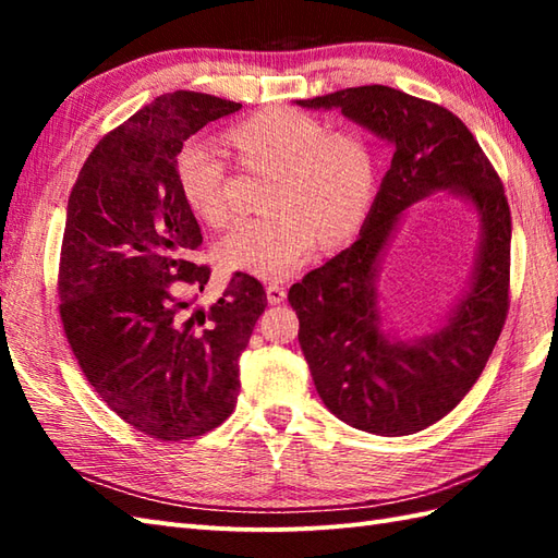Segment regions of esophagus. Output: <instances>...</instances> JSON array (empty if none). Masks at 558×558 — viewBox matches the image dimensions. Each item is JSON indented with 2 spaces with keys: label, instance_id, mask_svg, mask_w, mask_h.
Segmentation results:
<instances>
[{
  "label": "esophagus",
  "instance_id": "34e87169",
  "mask_svg": "<svg viewBox=\"0 0 558 558\" xmlns=\"http://www.w3.org/2000/svg\"><path fill=\"white\" fill-rule=\"evenodd\" d=\"M286 288H280V286H268L266 288V298H268V302L270 304H280V302H286Z\"/></svg>",
  "mask_w": 558,
  "mask_h": 558
}]
</instances>
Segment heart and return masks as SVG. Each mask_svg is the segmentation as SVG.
<instances>
[{"instance_id":"b5f03b06","label":"heart","mask_w":558,"mask_h":558,"mask_svg":"<svg viewBox=\"0 0 558 558\" xmlns=\"http://www.w3.org/2000/svg\"><path fill=\"white\" fill-rule=\"evenodd\" d=\"M225 141L244 170L272 174L264 206L270 218L236 225L218 242L225 270L282 280L310 258L316 240L338 248L362 228L376 194V162L357 134L328 132L314 114L270 108L232 126ZM174 177L201 222H228L225 168L206 146H182Z\"/></svg>"}]
</instances>
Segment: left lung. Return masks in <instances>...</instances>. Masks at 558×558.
Wrapping results in <instances>:
<instances>
[{
  "label": "left lung",
  "instance_id": "left-lung-1",
  "mask_svg": "<svg viewBox=\"0 0 558 558\" xmlns=\"http://www.w3.org/2000/svg\"><path fill=\"white\" fill-rule=\"evenodd\" d=\"M298 105L340 110L393 148L360 240L290 288L314 386L354 429L422 432L468 396L501 336L511 276L504 184L470 129L441 105L388 86L345 88ZM441 191L478 213L476 264L445 324L429 337L402 341L383 328L377 280L404 210Z\"/></svg>",
  "mask_w": 558,
  "mask_h": 558
}]
</instances>
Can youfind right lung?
<instances>
[{
	"instance_id": "right-lung-1",
	"label": "right lung",
	"mask_w": 558,
	"mask_h": 558,
	"mask_svg": "<svg viewBox=\"0 0 558 558\" xmlns=\"http://www.w3.org/2000/svg\"><path fill=\"white\" fill-rule=\"evenodd\" d=\"M240 102L177 90L105 136L71 189L59 314L81 372L124 422L160 441L216 429L240 393V357L266 310L264 286L234 272L208 310L204 242L180 194L184 141Z\"/></svg>"
}]
</instances>
